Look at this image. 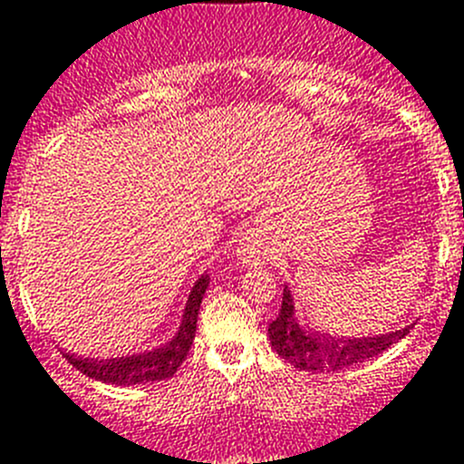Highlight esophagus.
I'll use <instances>...</instances> for the list:
<instances>
[{
  "label": "esophagus",
  "instance_id": "obj_1",
  "mask_svg": "<svg viewBox=\"0 0 464 464\" xmlns=\"http://www.w3.org/2000/svg\"><path fill=\"white\" fill-rule=\"evenodd\" d=\"M237 253H239V260L244 265H248V267H253V265H265L269 260L267 244L256 232H248L246 237H241Z\"/></svg>",
  "mask_w": 464,
  "mask_h": 464
}]
</instances>
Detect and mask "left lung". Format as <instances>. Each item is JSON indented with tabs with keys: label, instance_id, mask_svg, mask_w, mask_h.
<instances>
[{
	"label": "left lung",
	"instance_id": "8db88e82",
	"mask_svg": "<svg viewBox=\"0 0 464 464\" xmlns=\"http://www.w3.org/2000/svg\"><path fill=\"white\" fill-rule=\"evenodd\" d=\"M411 325L401 327V330L388 332V334H376V337H330L321 334L309 327H304L297 321V309H295L293 293L288 285L283 288V304L278 311L276 321H272L267 334L272 348L281 355L285 362H290L299 372H342L346 367L364 362V360L374 358L383 353L385 348L407 337Z\"/></svg>",
	"mask_w": 464,
	"mask_h": 464
}]
</instances>
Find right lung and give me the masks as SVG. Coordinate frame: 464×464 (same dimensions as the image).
<instances>
[{"mask_svg":"<svg viewBox=\"0 0 464 464\" xmlns=\"http://www.w3.org/2000/svg\"><path fill=\"white\" fill-rule=\"evenodd\" d=\"M208 288V274H202L192 285L190 295H188L186 309H183L181 325L176 330L174 337L165 342L162 346L146 351V353L122 355V358H109V360H88V358H73V355L64 353V358L83 372L85 376L102 383L111 385H134V383H153V381H165L176 374V370L181 367L186 360L188 351L192 346L197 330V314H199V304Z\"/></svg>","mask_w":464,"mask_h":464,"instance_id":"right-lung-1","label":"right lung"}]
</instances>
